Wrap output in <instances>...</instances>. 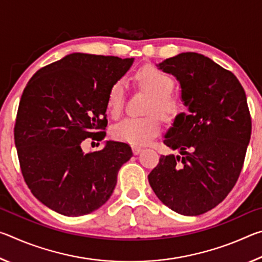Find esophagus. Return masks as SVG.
<instances>
[{"instance_id":"34e87169","label":"esophagus","mask_w":262,"mask_h":262,"mask_svg":"<svg viewBox=\"0 0 262 262\" xmlns=\"http://www.w3.org/2000/svg\"><path fill=\"white\" fill-rule=\"evenodd\" d=\"M132 149H133V154L134 155H139L142 152V150H143L141 147H137V145H134Z\"/></svg>"}]
</instances>
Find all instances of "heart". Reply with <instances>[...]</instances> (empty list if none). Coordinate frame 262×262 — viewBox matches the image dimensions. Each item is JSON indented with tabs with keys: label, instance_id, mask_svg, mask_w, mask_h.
<instances>
[{
	"label": "heart",
	"instance_id": "heart-1",
	"mask_svg": "<svg viewBox=\"0 0 262 262\" xmlns=\"http://www.w3.org/2000/svg\"><path fill=\"white\" fill-rule=\"evenodd\" d=\"M135 81L142 90L151 96L143 118H126L113 127L115 139L130 144H147L161 130L159 115L164 120L171 121L180 113V105L170 94L173 79L154 67H144L135 75ZM125 103V83L119 81L111 88L107 96V111L112 117L120 115Z\"/></svg>",
	"mask_w": 262,
	"mask_h": 262
}]
</instances>
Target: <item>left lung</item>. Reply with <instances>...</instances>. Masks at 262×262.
I'll list each match as a JSON object with an SVG mask.
<instances>
[{
	"mask_svg": "<svg viewBox=\"0 0 262 262\" xmlns=\"http://www.w3.org/2000/svg\"><path fill=\"white\" fill-rule=\"evenodd\" d=\"M157 67L179 82L188 112L177 115L163 141L179 155H162L149 184L171 210L205 214L241 174L252 130L245 91L231 72L199 53H180Z\"/></svg>",
	"mask_w": 262,
	"mask_h": 262,
	"instance_id": "1",
	"label": "left lung"
}]
</instances>
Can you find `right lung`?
<instances>
[{"instance_id": "obj_1", "label": "right lung", "mask_w": 262, "mask_h": 262, "mask_svg": "<svg viewBox=\"0 0 262 262\" xmlns=\"http://www.w3.org/2000/svg\"><path fill=\"white\" fill-rule=\"evenodd\" d=\"M120 59L72 53L39 69L21 95L15 125L20 170L31 192L50 209L82 216L112 195L121 166L133 156L127 143L106 141L85 154V139L101 141L107 96L130 69Z\"/></svg>"}]
</instances>
